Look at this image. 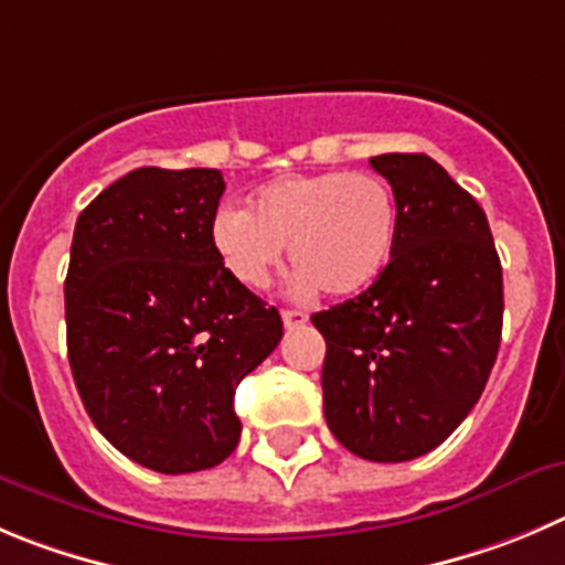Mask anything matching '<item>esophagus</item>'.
<instances>
[{
	"instance_id": "34e87169",
	"label": "esophagus",
	"mask_w": 565,
	"mask_h": 565,
	"mask_svg": "<svg viewBox=\"0 0 565 565\" xmlns=\"http://www.w3.org/2000/svg\"><path fill=\"white\" fill-rule=\"evenodd\" d=\"M281 320H284V326H287V329H300V326L309 320V315L300 312V309H284Z\"/></svg>"
}]
</instances>
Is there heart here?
I'll return each instance as SVG.
<instances>
[{
  "label": "heart",
  "instance_id": "obj_1",
  "mask_svg": "<svg viewBox=\"0 0 565 565\" xmlns=\"http://www.w3.org/2000/svg\"><path fill=\"white\" fill-rule=\"evenodd\" d=\"M395 234L398 203L373 172L278 178L253 194L250 214L220 209L211 220V245L242 287H267L287 245L300 295L367 289L387 267Z\"/></svg>",
  "mask_w": 565,
  "mask_h": 565
}]
</instances>
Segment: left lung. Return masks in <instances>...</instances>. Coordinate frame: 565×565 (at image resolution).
<instances>
[{
  "instance_id": "1",
  "label": "left lung",
  "mask_w": 565,
  "mask_h": 565,
  "mask_svg": "<svg viewBox=\"0 0 565 565\" xmlns=\"http://www.w3.org/2000/svg\"><path fill=\"white\" fill-rule=\"evenodd\" d=\"M371 167L393 186L398 234L362 295L312 315L326 340L331 435L371 462L437 449L479 402L502 340V265L482 205L424 152Z\"/></svg>"
}]
</instances>
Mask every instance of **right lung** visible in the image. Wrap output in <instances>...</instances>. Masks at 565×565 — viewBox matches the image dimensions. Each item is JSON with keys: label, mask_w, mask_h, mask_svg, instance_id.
<instances>
[{"label": "right lung", "mask_w": 565, "mask_h": 565, "mask_svg": "<svg viewBox=\"0 0 565 565\" xmlns=\"http://www.w3.org/2000/svg\"><path fill=\"white\" fill-rule=\"evenodd\" d=\"M220 170L141 167L81 211L66 348L83 407L110 446L158 473L214 468L236 449L234 393L284 334L211 245Z\"/></svg>", "instance_id": "obj_1"}]
</instances>
